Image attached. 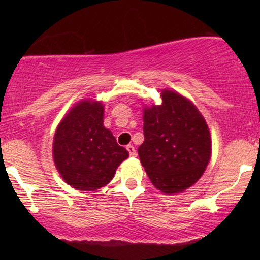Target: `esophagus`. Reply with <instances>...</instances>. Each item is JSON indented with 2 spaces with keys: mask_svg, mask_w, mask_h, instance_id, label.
Masks as SVG:
<instances>
[{
  "mask_svg": "<svg viewBox=\"0 0 260 260\" xmlns=\"http://www.w3.org/2000/svg\"><path fill=\"white\" fill-rule=\"evenodd\" d=\"M126 150L129 151V155L131 156V157H135V156H136V149H135L134 145H131V144L126 145Z\"/></svg>",
  "mask_w": 260,
  "mask_h": 260,
  "instance_id": "esophagus-1",
  "label": "esophagus"
}]
</instances>
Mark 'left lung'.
Instances as JSON below:
<instances>
[{
  "label": "left lung",
  "instance_id": "obj_1",
  "mask_svg": "<svg viewBox=\"0 0 260 260\" xmlns=\"http://www.w3.org/2000/svg\"><path fill=\"white\" fill-rule=\"evenodd\" d=\"M161 105L144 108L142 166L154 186L168 195L197 182L207 167L212 140L207 123L193 103L163 90Z\"/></svg>",
  "mask_w": 260,
  "mask_h": 260
}]
</instances>
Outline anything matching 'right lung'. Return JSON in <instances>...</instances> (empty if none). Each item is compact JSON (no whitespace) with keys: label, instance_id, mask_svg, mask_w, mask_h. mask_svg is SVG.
I'll return each mask as SVG.
<instances>
[{"label":"right lung","instance_id":"right-lung-1","mask_svg":"<svg viewBox=\"0 0 260 260\" xmlns=\"http://www.w3.org/2000/svg\"><path fill=\"white\" fill-rule=\"evenodd\" d=\"M101 102L81 101L56 127L53 158L66 183L78 190H95L113 179L129 152L103 124Z\"/></svg>","mask_w":260,"mask_h":260}]
</instances>
